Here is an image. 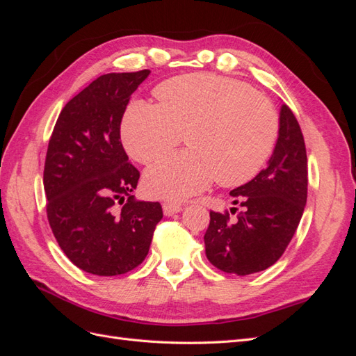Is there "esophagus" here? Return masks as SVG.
<instances>
[{
	"label": "esophagus",
	"instance_id": "34e87169",
	"mask_svg": "<svg viewBox=\"0 0 356 356\" xmlns=\"http://www.w3.org/2000/svg\"><path fill=\"white\" fill-rule=\"evenodd\" d=\"M182 211V207L179 203H163V213L166 217H172L174 213H178Z\"/></svg>",
	"mask_w": 356,
	"mask_h": 356
}]
</instances>
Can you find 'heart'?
<instances>
[{
  "label": "heart",
  "mask_w": 356,
  "mask_h": 356,
  "mask_svg": "<svg viewBox=\"0 0 356 356\" xmlns=\"http://www.w3.org/2000/svg\"><path fill=\"white\" fill-rule=\"evenodd\" d=\"M159 104L135 101L122 122V141L139 163H152L177 147L190 148L149 168L148 195L182 200L215 179L234 187L252 179L272 154L279 120L273 105L243 81L197 72L156 89Z\"/></svg>",
  "instance_id": "1"
}]
</instances>
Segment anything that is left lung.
Returning a JSON list of instances; mask_svg holds the SVG:
<instances>
[{"label":"left lung","instance_id":"left-lung-1","mask_svg":"<svg viewBox=\"0 0 356 356\" xmlns=\"http://www.w3.org/2000/svg\"><path fill=\"white\" fill-rule=\"evenodd\" d=\"M238 218L211 211L204 233L208 260L225 273L245 276L275 264L298 227L307 200V156L296 115L281 106L277 141L266 169L230 191Z\"/></svg>","mask_w":356,"mask_h":356}]
</instances>
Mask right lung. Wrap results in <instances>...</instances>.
Instances as JSON below:
<instances>
[{"instance_id": "1", "label": "right lung", "mask_w": 356, "mask_h": 356, "mask_svg": "<svg viewBox=\"0 0 356 356\" xmlns=\"http://www.w3.org/2000/svg\"><path fill=\"white\" fill-rule=\"evenodd\" d=\"M148 75H101L63 106L49 141L42 178L49 224L60 250L92 275L134 270L163 218L159 202L132 196L139 172L120 141L129 99Z\"/></svg>"}]
</instances>
